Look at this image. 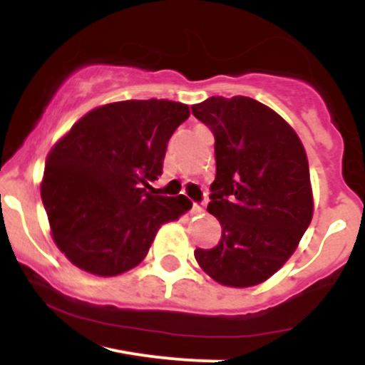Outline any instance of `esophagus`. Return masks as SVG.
<instances>
[{
  "mask_svg": "<svg viewBox=\"0 0 365 365\" xmlns=\"http://www.w3.org/2000/svg\"><path fill=\"white\" fill-rule=\"evenodd\" d=\"M204 207H206V200H200V202H194V206H192V212H194V215H202Z\"/></svg>",
  "mask_w": 365,
  "mask_h": 365,
  "instance_id": "esophagus-1",
  "label": "esophagus"
}]
</instances>
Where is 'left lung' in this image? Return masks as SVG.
Listing matches in <instances>:
<instances>
[{
	"instance_id": "obj_1",
	"label": "left lung",
	"mask_w": 365,
	"mask_h": 365,
	"mask_svg": "<svg viewBox=\"0 0 365 365\" xmlns=\"http://www.w3.org/2000/svg\"><path fill=\"white\" fill-rule=\"evenodd\" d=\"M192 113L216 140L207 211L223 228L216 247L194 255L217 283L254 287L287 262L311 225L304 145L278 113L245 96H212Z\"/></svg>"
}]
</instances>
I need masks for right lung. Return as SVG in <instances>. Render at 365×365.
I'll use <instances>...</instances> for the list:
<instances>
[{
	"mask_svg": "<svg viewBox=\"0 0 365 365\" xmlns=\"http://www.w3.org/2000/svg\"><path fill=\"white\" fill-rule=\"evenodd\" d=\"M190 116L168 99L96 108L46 159L41 197L58 249L75 266L116 276L137 266L161 225L192 207L185 195H153L170 137Z\"/></svg>",
	"mask_w": 365,
	"mask_h": 365,
	"instance_id": "1",
	"label": "right lung"
}]
</instances>
